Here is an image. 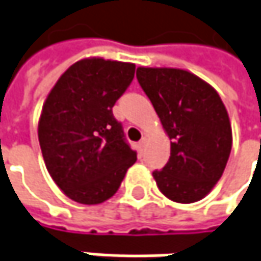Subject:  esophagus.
Returning a JSON list of instances; mask_svg holds the SVG:
<instances>
[{
    "instance_id": "esophagus-1",
    "label": "esophagus",
    "mask_w": 261,
    "mask_h": 261,
    "mask_svg": "<svg viewBox=\"0 0 261 261\" xmlns=\"http://www.w3.org/2000/svg\"><path fill=\"white\" fill-rule=\"evenodd\" d=\"M146 145H147V139H146V137H143V139L139 142V149H140V152H143V150H145Z\"/></svg>"
}]
</instances>
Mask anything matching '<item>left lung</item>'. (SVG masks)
I'll use <instances>...</instances> for the list:
<instances>
[{"mask_svg":"<svg viewBox=\"0 0 261 261\" xmlns=\"http://www.w3.org/2000/svg\"><path fill=\"white\" fill-rule=\"evenodd\" d=\"M137 80L160 116L170 160L153 171L158 189L178 204L205 198L220 180L232 149V127L219 93L189 70L137 68Z\"/></svg>","mask_w":261,"mask_h":261,"instance_id":"8db88e82","label":"left lung"}]
</instances>
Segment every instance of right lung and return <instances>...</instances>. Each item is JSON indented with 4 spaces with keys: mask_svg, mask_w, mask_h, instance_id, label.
Segmentation results:
<instances>
[{
    "mask_svg": "<svg viewBox=\"0 0 261 261\" xmlns=\"http://www.w3.org/2000/svg\"><path fill=\"white\" fill-rule=\"evenodd\" d=\"M136 65L87 57L62 73L42 105L38 139L54 183L72 201L96 205L116 193L137 160L112 108Z\"/></svg>",
    "mask_w": 261,
    "mask_h": 261,
    "instance_id": "obj_1",
    "label": "right lung"
}]
</instances>
